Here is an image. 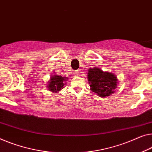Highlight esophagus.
Wrapping results in <instances>:
<instances>
[{"instance_id": "esophagus-1", "label": "esophagus", "mask_w": 152, "mask_h": 152, "mask_svg": "<svg viewBox=\"0 0 152 152\" xmlns=\"http://www.w3.org/2000/svg\"><path fill=\"white\" fill-rule=\"evenodd\" d=\"M74 75H75L76 76H78V75H79V72H78V70H75V71L74 72Z\"/></svg>"}]
</instances>
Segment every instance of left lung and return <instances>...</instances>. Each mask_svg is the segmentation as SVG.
Masks as SVG:
<instances>
[{
	"label": "left lung",
	"mask_w": 152,
	"mask_h": 152,
	"mask_svg": "<svg viewBox=\"0 0 152 152\" xmlns=\"http://www.w3.org/2000/svg\"><path fill=\"white\" fill-rule=\"evenodd\" d=\"M87 78L91 91L103 98L112 95L118 84V79L114 74L103 72L98 67L88 69Z\"/></svg>",
	"instance_id": "8db88e82"
}]
</instances>
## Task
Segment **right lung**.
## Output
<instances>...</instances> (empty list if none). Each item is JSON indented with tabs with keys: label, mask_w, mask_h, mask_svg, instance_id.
I'll return each mask as SVG.
<instances>
[{
	"label": "right lung",
	"mask_w": 152,
	"mask_h": 152,
	"mask_svg": "<svg viewBox=\"0 0 152 152\" xmlns=\"http://www.w3.org/2000/svg\"><path fill=\"white\" fill-rule=\"evenodd\" d=\"M53 72V75H51L46 85L50 91L57 94V92H59V91L65 87L64 86L66 85V81L68 80L69 78L58 75L54 72Z\"/></svg>",
	"instance_id": "obj_1"
}]
</instances>
